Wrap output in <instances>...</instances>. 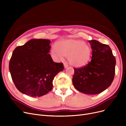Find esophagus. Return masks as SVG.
<instances>
[{"mask_svg":"<svg viewBox=\"0 0 126 126\" xmlns=\"http://www.w3.org/2000/svg\"><path fill=\"white\" fill-rule=\"evenodd\" d=\"M68 66V65L67 64H66V63L64 64V67L65 68H66Z\"/></svg>","mask_w":126,"mask_h":126,"instance_id":"34e87169","label":"esophagus"}]
</instances>
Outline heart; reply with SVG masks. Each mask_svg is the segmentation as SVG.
Returning <instances> with one entry per match:
<instances>
[{
  "label": "heart",
  "instance_id": "1",
  "mask_svg": "<svg viewBox=\"0 0 126 126\" xmlns=\"http://www.w3.org/2000/svg\"><path fill=\"white\" fill-rule=\"evenodd\" d=\"M51 54L56 60L67 57L69 63L76 67L86 65L92 57V48L88 44L81 40L67 39L54 44L51 48Z\"/></svg>",
  "mask_w": 126,
  "mask_h": 126
}]
</instances>
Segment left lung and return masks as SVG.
I'll return each mask as SVG.
<instances>
[{
	"mask_svg": "<svg viewBox=\"0 0 126 126\" xmlns=\"http://www.w3.org/2000/svg\"><path fill=\"white\" fill-rule=\"evenodd\" d=\"M89 42L92 50L91 61L83 67L74 68L72 81L79 92L94 95L111 85L115 76L116 60L108 45L94 40Z\"/></svg>",
	"mask_w": 126,
	"mask_h": 126,
	"instance_id": "8db88e82",
	"label": "left lung"
}]
</instances>
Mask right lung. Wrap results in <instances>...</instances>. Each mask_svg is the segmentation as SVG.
I'll return each mask as SVG.
<instances>
[{"label": "right lung", "instance_id": "right-lung-1", "mask_svg": "<svg viewBox=\"0 0 126 126\" xmlns=\"http://www.w3.org/2000/svg\"><path fill=\"white\" fill-rule=\"evenodd\" d=\"M50 41L31 39L16 47L9 63V70L16 88L31 97H41L50 92L57 74L64 69L62 63L53 61Z\"/></svg>", "mask_w": 126, "mask_h": 126}]
</instances>
